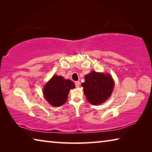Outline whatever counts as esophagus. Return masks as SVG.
I'll return each instance as SVG.
<instances>
[{"mask_svg":"<svg viewBox=\"0 0 152 152\" xmlns=\"http://www.w3.org/2000/svg\"><path fill=\"white\" fill-rule=\"evenodd\" d=\"M75 86H76V87H77V88H78V87L80 86V82L79 81L75 82Z\"/></svg>","mask_w":152,"mask_h":152,"instance_id":"1","label":"esophagus"}]
</instances>
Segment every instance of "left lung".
<instances>
[{"label":"left lung","mask_w":152,"mask_h":152,"mask_svg":"<svg viewBox=\"0 0 152 152\" xmlns=\"http://www.w3.org/2000/svg\"><path fill=\"white\" fill-rule=\"evenodd\" d=\"M85 82L82 84L84 94L92 104L103 103L109 98L114 88V81L109 74L92 71L84 76Z\"/></svg>","instance_id":"left-lung-1"}]
</instances>
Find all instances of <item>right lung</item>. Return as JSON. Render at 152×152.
I'll return each mask as SVG.
<instances>
[{
    "label": "right lung",
    "instance_id": "obj_1",
    "mask_svg": "<svg viewBox=\"0 0 152 152\" xmlns=\"http://www.w3.org/2000/svg\"><path fill=\"white\" fill-rule=\"evenodd\" d=\"M74 88L75 84L70 80L54 75L44 86L43 92L46 101L51 105L60 107L66 102L70 90Z\"/></svg>",
    "mask_w": 152,
    "mask_h": 152
}]
</instances>
